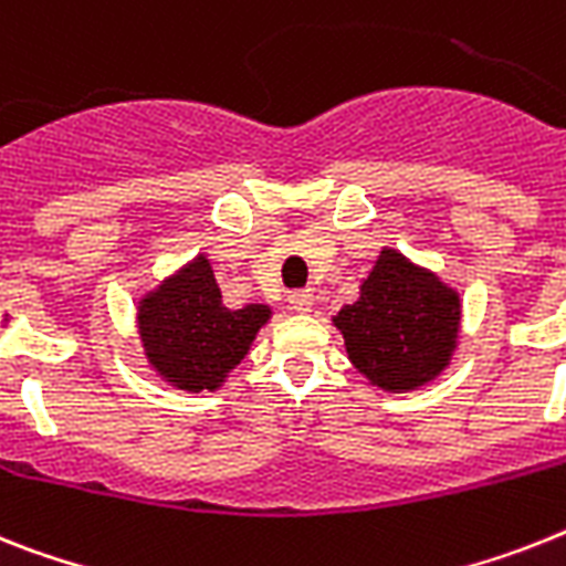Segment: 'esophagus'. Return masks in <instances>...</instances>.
I'll return each instance as SVG.
<instances>
[{"instance_id": "esophagus-1", "label": "esophagus", "mask_w": 566, "mask_h": 566, "mask_svg": "<svg viewBox=\"0 0 566 566\" xmlns=\"http://www.w3.org/2000/svg\"><path fill=\"white\" fill-rule=\"evenodd\" d=\"M289 303H292L294 312H310L315 306V294H312V289H294V292H289Z\"/></svg>"}]
</instances>
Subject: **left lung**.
Instances as JSON below:
<instances>
[{
	"label": "left lung",
	"mask_w": 566,
	"mask_h": 566,
	"mask_svg": "<svg viewBox=\"0 0 566 566\" xmlns=\"http://www.w3.org/2000/svg\"><path fill=\"white\" fill-rule=\"evenodd\" d=\"M460 324V297L431 272L385 249L361 297L335 315L347 353L373 385L413 390L448 364Z\"/></svg>",
	"instance_id": "left-lung-1"
}]
</instances>
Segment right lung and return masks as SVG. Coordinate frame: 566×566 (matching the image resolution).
Returning a JSON list of instances; mask_svg holds the SVG:
<instances>
[{
    "mask_svg": "<svg viewBox=\"0 0 566 566\" xmlns=\"http://www.w3.org/2000/svg\"><path fill=\"white\" fill-rule=\"evenodd\" d=\"M269 306L228 310L210 263L199 256L179 277L144 297L142 338L147 358L181 390H217L231 367L245 358Z\"/></svg>",
    "mask_w": 566,
    "mask_h": 566,
    "instance_id": "obj_1",
    "label": "right lung"
}]
</instances>
